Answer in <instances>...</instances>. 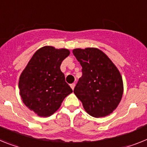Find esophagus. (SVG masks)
Here are the masks:
<instances>
[{"label":"esophagus","mask_w":147,"mask_h":147,"mask_svg":"<svg viewBox=\"0 0 147 147\" xmlns=\"http://www.w3.org/2000/svg\"><path fill=\"white\" fill-rule=\"evenodd\" d=\"M70 86H71V88H72V90H74V87H75V83H72L70 85Z\"/></svg>","instance_id":"1"}]
</instances>
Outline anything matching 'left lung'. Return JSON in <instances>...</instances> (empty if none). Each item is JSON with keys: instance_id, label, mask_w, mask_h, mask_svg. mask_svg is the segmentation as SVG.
<instances>
[{"instance_id": "left-lung-1", "label": "left lung", "mask_w": 147, "mask_h": 147, "mask_svg": "<svg viewBox=\"0 0 147 147\" xmlns=\"http://www.w3.org/2000/svg\"><path fill=\"white\" fill-rule=\"evenodd\" d=\"M73 53L82 66V76L74 92L89 115L102 117L117 107L123 86L120 72L103 52L96 48L74 49Z\"/></svg>"}]
</instances>
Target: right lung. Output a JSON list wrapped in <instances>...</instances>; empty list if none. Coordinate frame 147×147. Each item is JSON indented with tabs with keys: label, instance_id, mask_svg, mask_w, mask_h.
Wrapping results in <instances>:
<instances>
[{
	"label": "right lung",
	"instance_id": "1",
	"mask_svg": "<svg viewBox=\"0 0 147 147\" xmlns=\"http://www.w3.org/2000/svg\"><path fill=\"white\" fill-rule=\"evenodd\" d=\"M69 54L67 49L41 47L20 76L18 86L23 102L38 116H51L73 92L60 70L61 61Z\"/></svg>",
	"mask_w": 147,
	"mask_h": 147
}]
</instances>
